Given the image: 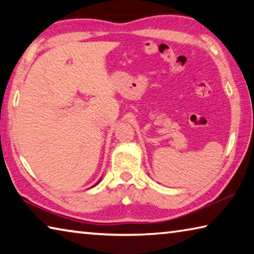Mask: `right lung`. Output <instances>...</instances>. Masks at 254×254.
Returning a JSON list of instances; mask_svg holds the SVG:
<instances>
[{
	"label": "right lung",
	"instance_id": "1",
	"mask_svg": "<svg viewBox=\"0 0 254 254\" xmlns=\"http://www.w3.org/2000/svg\"><path fill=\"white\" fill-rule=\"evenodd\" d=\"M100 182H101V179H100V180H98V182H97V183H96V184H95V185H94V186H93V187H95V186H96V185H97V184H98V183H100Z\"/></svg>",
	"mask_w": 254,
	"mask_h": 254
}]
</instances>
